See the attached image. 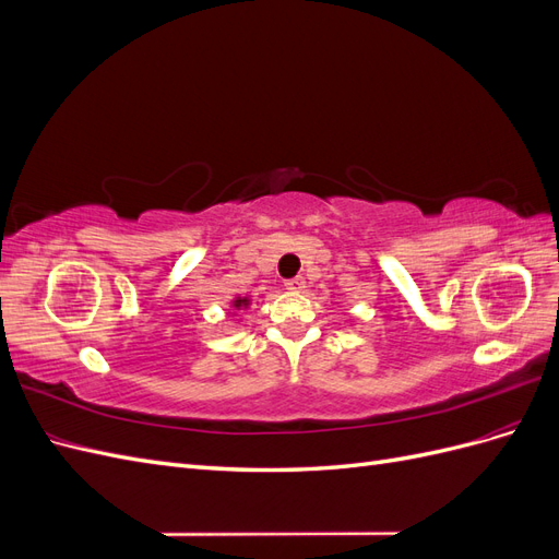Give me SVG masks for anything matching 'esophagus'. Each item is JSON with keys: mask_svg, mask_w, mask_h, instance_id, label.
I'll return each mask as SVG.
<instances>
[{"mask_svg": "<svg viewBox=\"0 0 559 559\" xmlns=\"http://www.w3.org/2000/svg\"><path fill=\"white\" fill-rule=\"evenodd\" d=\"M284 286H286V289H289V292H302V289H306V280H302V277H294V280H286L284 282Z\"/></svg>", "mask_w": 559, "mask_h": 559, "instance_id": "34e87169", "label": "esophagus"}]
</instances>
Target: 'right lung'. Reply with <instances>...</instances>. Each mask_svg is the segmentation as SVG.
Listing matches in <instances>:
<instances>
[{
    "label": "right lung",
    "instance_id": "1",
    "mask_svg": "<svg viewBox=\"0 0 559 559\" xmlns=\"http://www.w3.org/2000/svg\"><path fill=\"white\" fill-rule=\"evenodd\" d=\"M247 306H249V300H247V298H235V300H233V308H235V310L247 308Z\"/></svg>",
    "mask_w": 559,
    "mask_h": 559
}]
</instances>
